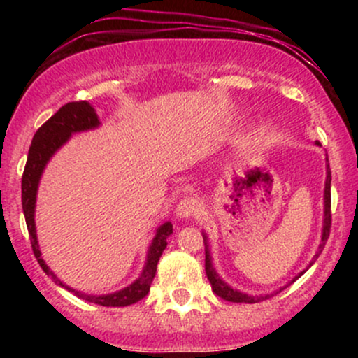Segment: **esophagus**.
<instances>
[{
    "instance_id": "1",
    "label": "esophagus",
    "mask_w": 358,
    "mask_h": 358,
    "mask_svg": "<svg viewBox=\"0 0 358 358\" xmlns=\"http://www.w3.org/2000/svg\"><path fill=\"white\" fill-rule=\"evenodd\" d=\"M200 213V202L193 196H187L176 207V217L178 219H192V217H199Z\"/></svg>"
}]
</instances>
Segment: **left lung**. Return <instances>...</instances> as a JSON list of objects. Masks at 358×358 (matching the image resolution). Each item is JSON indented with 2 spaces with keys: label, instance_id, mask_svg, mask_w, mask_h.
<instances>
[{
  "label": "left lung",
  "instance_id": "1",
  "mask_svg": "<svg viewBox=\"0 0 358 358\" xmlns=\"http://www.w3.org/2000/svg\"><path fill=\"white\" fill-rule=\"evenodd\" d=\"M316 146H322L320 145V141L315 143ZM327 178H324V190H323V229H322V241H320V245L318 249H316V254L315 257L311 259L310 266L313 264L316 261V257L322 254V250L324 248V244H327L328 241V236H330V227H331V193H330V187H331V171H330V163H328V155H327ZM203 236V244H205V273H207V278L208 281H210L212 285V289L213 293L217 294V296H220L222 299H225V301H231V303H259V301H264V299H269L271 296H274V294H278L279 291L285 289L286 286H289L291 282H294L296 279L301 276V274H305V271H301V273L298 274V276L293 278V281L287 282L286 286L279 287L278 291H274V293L271 294H256V296H252V294H248V293H242L239 289H234L232 286H229L227 282L224 281L219 276V273H217L215 268H213V262H212V256H210V250H208V237L207 234L202 232Z\"/></svg>",
  "mask_w": 358,
  "mask_h": 358
}]
</instances>
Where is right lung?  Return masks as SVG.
Here are the masks:
<instances>
[{
	"mask_svg": "<svg viewBox=\"0 0 358 358\" xmlns=\"http://www.w3.org/2000/svg\"><path fill=\"white\" fill-rule=\"evenodd\" d=\"M101 126L99 116L96 114V109L89 104V102H69V104L62 106L53 116L48 119L45 124L35 133L34 141H31L30 151H28L27 166H24L23 178H22V205L24 220H27L28 232H30L31 249L42 266L47 276L53 279L55 285H59L64 289L71 291L77 298L85 299L89 303H96L101 306H129L133 303L139 301L148 294L151 282L156 274V266H158L159 257H162L163 250L166 248V239L173 234V225L171 222H165L156 229V234L151 241L150 248H148L146 262L143 268L141 274L136 281L131 282L129 286L122 287V289L114 291L108 294H87L82 291L73 289L67 286L64 281L57 278V274L48 268L47 262L43 261L42 252H40L38 239H36V227H35V207H36V193H38L40 178H42L45 166L50 162L52 156L60 150L72 134L84 133V131L96 129Z\"/></svg>",
	"mask_w": 358,
	"mask_h": 358,
	"instance_id": "right-lung-1",
	"label": "right lung"
}]
</instances>
